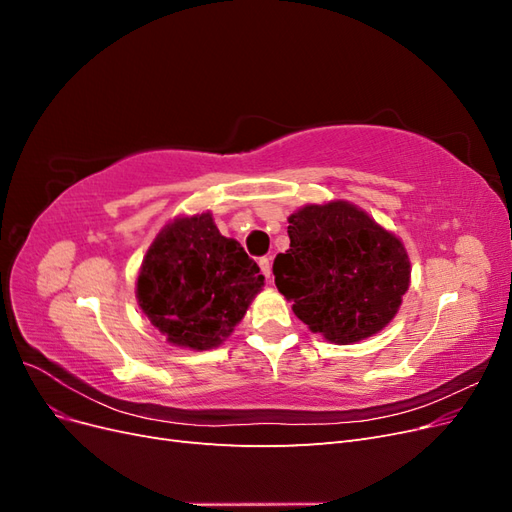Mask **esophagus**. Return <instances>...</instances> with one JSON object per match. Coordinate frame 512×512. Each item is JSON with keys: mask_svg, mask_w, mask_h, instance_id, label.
<instances>
[{"mask_svg": "<svg viewBox=\"0 0 512 512\" xmlns=\"http://www.w3.org/2000/svg\"><path fill=\"white\" fill-rule=\"evenodd\" d=\"M258 265H260V271H262V275H265L267 277V280H269V277H271V258H260V262H258Z\"/></svg>", "mask_w": 512, "mask_h": 512, "instance_id": "esophagus-1", "label": "esophagus"}]
</instances>
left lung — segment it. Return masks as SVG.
I'll use <instances>...</instances> for the list:
<instances>
[{
	"label": "left lung",
	"instance_id": "1",
	"mask_svg": "<svg viewBox=\"0 0 512 512\" xmlns=\"http://www.w3.org/2000/svg\"><path fill=\"white\" fill-rule=\"evenodd\" d=\"M288 224L273 275L297 318L339 346L382 331L410 286L404 243L346 200L305 205Z\"/></svg>",
	"mask_w": 512,
	"mask_h": 512
}]
</instances>
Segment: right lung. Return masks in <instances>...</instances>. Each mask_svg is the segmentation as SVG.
<instances>
[{
    "label": "right lung",
    "instance_id": "right-lung-1",
    "mask_svg": "<svg viewBox=\"0 0 512 512\" xmlns=\"http://www.w3.org/2000/svg\"><path fill=\"white\" fill-rule=\"evenodd\" d=\"M262 286L256 262L205 211L162 228L143 258L136 299L168 344L209 350L237 327Z\"/></svg>",
    "mask_w": 512,
    "mask_h": 512
}]
</instances>
